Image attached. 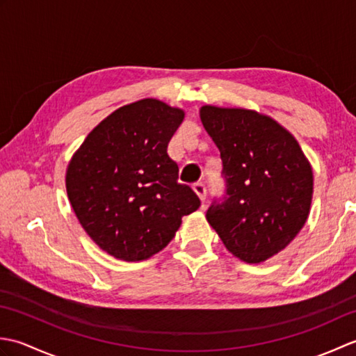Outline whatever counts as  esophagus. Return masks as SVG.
Masks as SVG:
<instances>
[{
  "label": "esophagus",
  "mask_w": 356,
  "mask_h": 356,
  "mask_svg": "<svg viewBox=\"0 0 356 356\" xmlns=\"http://www.w3.org/2000/svg\"><path fill=\"white\" fill-rule=\"evenodd\" d=\"M193 190H194L195 194L199 195V199L202 202H205V199H207V188H205V185H203V184H194L193 185Z\"/></svg>",
  "instance_id": "34e87169"
}]
</instances>
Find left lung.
I'll return each instance as SVG.
<instances>
[{
  "label": "left lung",
  "mask_w": 356,
  "mask_h": 356,
  "mask_svg": "<svg viewBox=\"0 0 356 356\" xmlns=\"http://www.w3.org/2000/svg\"><path fill=\"white\" fill-rule=\"evenodd\" d=\"M200 119L220 151L228 197L207 220L225 248L261 263L291 243L311 213L312 166L277 120L248 108L203 105Z\"/></svg>",
  "instance_id": "obj_1"
}]
</instances>
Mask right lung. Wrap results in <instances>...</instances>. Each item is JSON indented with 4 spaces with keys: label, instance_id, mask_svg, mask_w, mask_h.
<instances>
[{
    "label": "right lung",
    "instance_id": "add662e5",
    "mask_svg": "<svg viewBox=\"0 0 356 356\" xmlns=\"http://www.w3.org/2000/svg\"><path fill=\"white\" fill-rule=\"evenodd\" d=\"M185 111L153 97L101 120L67 166L65 188L82 228L102 251L147 260L170 243L200 200L177 182L166 153Z\"/></svg>",
    "mask_w": 356,
    "mask_h": 356
}]
</instances>
